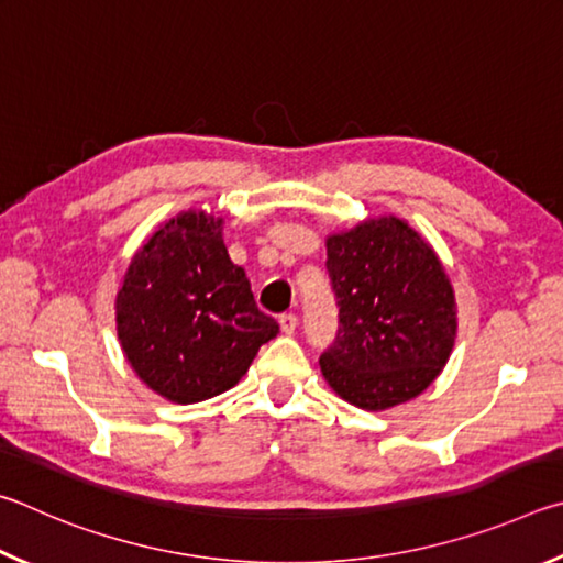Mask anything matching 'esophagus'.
I'll use <instances>...</instances> for the list:
<instances>
[{
  "label": "esophagus",
  "mask_w": 563,
  "mask_h": 563,
  "mask_svg": "<svg viewBox=\"0 0 563 563\" xmlns=\"http://www.w3.org/2000/svg\"><path fill=\"white\" fill-rule=\"evenodd\" d=\"M279 323H282V331L289 333V336H291V333L297 331V327H299V317H297V313H291V311L289 313H282Z\"/></svg>",
  "instance_id": "1"
}]
</instances>
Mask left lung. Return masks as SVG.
<instances>
[{"label":"left lung","instance_id":"8db88e82","mask_svg":"<svg viewBox=\"0 0 563 563\" xmlns=\"http://www.w3.org/2000/svg\"><path fill=\"white\" fill-rule=\"evenodd\" d=\"M339 307L321 373L343 400L386 410L420 396L455 343V294L435 252L396 217L363 222L327 242Z\"/></svg>","mask_w":563,"mask_h":563}]
</instances>
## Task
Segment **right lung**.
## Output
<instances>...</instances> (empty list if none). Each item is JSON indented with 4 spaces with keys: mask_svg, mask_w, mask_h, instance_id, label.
Wrapping results in <instances>:
<instances>
[{
    "mask_svg": "<svg viewBox=\"0 0 563 563\" xmlns=\"http://www.w3.org/2000/svg\"><path fill=\"white\" fill-rule=\"evenodd\" d=\"M115 321L133 371L180 406L230 390L279 333L227 254L222 220L205 212L177 214L143 244L118 291Z\"/></svg>",
    "mask_w": 563,
    "mask_h": 563,
    "instance_id": "1",
    "label": "right lung"
}]
</instances>
